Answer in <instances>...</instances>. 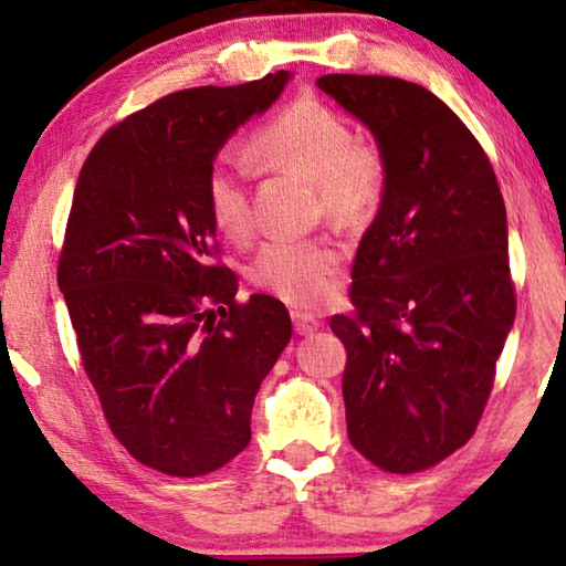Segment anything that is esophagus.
<instances>
[{
    "instance_id": "obj_1",
    "label": "esophagus",
    "mask_w": 566,
    "mask_h": 566,
    "mask_svg": "<svg viewBox=\"0 0 566 566\" xmlns=\"http://www.w3.org/2000/svg\"><path fill=\"white\" fill-rule=\"evenodd\" d=\"M292 323H294V331H297L300 336H307V333L321 328V321H317L315 315L302 313V310H292Z\"/></svg>"
}]
</instances>
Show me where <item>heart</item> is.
<instances>
[{
    "label": "heart",
    "mask_w": 566,
    "mask_h": 566,
    "mask_svg": "<svg viewBox=\"0 0 566 566\" xmlns=\"http://www.w3.org/2000/svg\"><path fill=\"white\" fill-rule=\"evenodd\" d=\"M249 158L261 171H290L313 181L317 212L338 228H364L387 192V156L374 138L352 130L336 109L294 99L253 130ZM207 212L228 241L253 230L249 171L220 158L205 179ZM340 253L325 238H274L261 245L251 280L294 307H317L336 286Z\"/></svg>",
    "instance_id": "b5f03b06"
}]
</instances>
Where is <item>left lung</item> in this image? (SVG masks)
<instances>
[{
    "label": "left lung",
    "instance_id": "obj_1",
    "mask_svg": "<svg viewBox=\"0 0 566 566\" xmlns=\"http://www.w3.org/2000/svg\"><path fill=\"white\" fill-rule=\"evenodd\" d=\"M317 86L369 127L387 192L352 266L348 439L374 467H436L476 431L515 321L507 218L480 140L449 105L395 76L328 74Z\"/></svg>",
    "mask_w": 566,
    "mask_h": 566
}]
</instances>
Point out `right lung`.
Here are the masks:
<instances>
[{
	"label": "right lung",
	"instance_id": "obj_1",
	"mask_svg": "<svg viewBox=\"0 0 566 566\" xmlns=\"http://www.w3.org/2000/svg\"><path fill=\"white\" fill-rule=\"evenodd\" d=\"M286 78L166 94L109 127L78 171L59 286L109 431L156 472L202 476L235 459L292 338L280 300H235L205 202L222 143Z\"/></svg>",
	"mask_w": 566,
	"mask_h": 566
}]
</instances>
